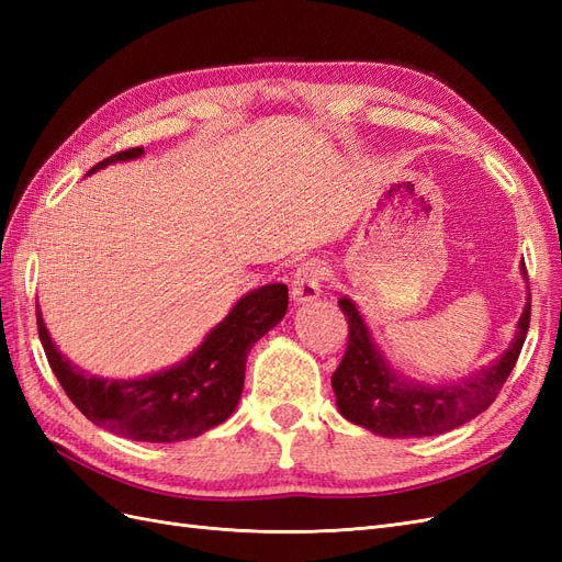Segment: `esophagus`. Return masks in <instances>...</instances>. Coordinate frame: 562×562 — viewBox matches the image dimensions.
Returning <instances> with one entry per match:
<instances>
[{
  "mask_svg": "<svg viewBox=\"0 0 562 562\" xmlns=\"http://www.w3.org/2000/svg\"><path fill=\"white\" fill-rule=\"evenodd\" d=\"M326 279V265L316 258L304 260L293 274L291 295L295 302H312L321 295V285Z\"/></svg>",
  "mask_w": 562,
  "mask_h": 562,
  "instance_id": "esophagus-1",
  "label": "esophagus"
}]
</instances>
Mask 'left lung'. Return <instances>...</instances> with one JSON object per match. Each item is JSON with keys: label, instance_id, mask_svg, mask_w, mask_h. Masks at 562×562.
I'll return each instance as SVG.
<instances>
[{"label": "left lung", "instance_id": "1", "mask_svg": "<svg viewBox=\"0 0 562 562\" xmlns=\"http://www.w3.org/2000/svg\"><path fill=\"white\" fill-rule=\"evenodd\" d=\"M339 310L347 316L349 337L342 361L333 372L337 407L349 422L386 438L446 434L487 411L512 375L530 328V297H527L514 345L499 361L464 382L434 389L398 380L386 368L353 302L342 297Z\"/></svg>", "mask_w": 562, "mask_h": 562}]
</instances>
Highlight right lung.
Instances as JSON below:
<instances>
[{"instance_id":"1","label":"right lung","mask_w":562,"mask_h":562,"mask_svg":"<svg viewBox=\"0 0 562 562\" xmlns=\"http://www.w3.org/2000/svg\"><path fill=\"white\" fill-rule=\"evenodd\" d=\"M140 155L143 147L116 151L95 164L91 173ZM285 310L288 285H262L234 304L229 316L211 330L190 359L157 375L128 382L89 375L67 361L50 342L40 304L37 330L48 366L67 398L95 427L147 443H176L201 436L234 413L244 389L246 356L265 333L277 326Z\"/></svg>"}]
</instances>
